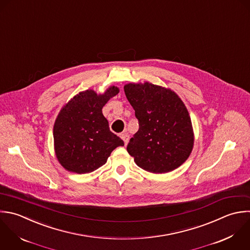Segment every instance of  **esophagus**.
Wrapping results in <instances>:
<instances>
[{
	"mask_svg": "<svg viewBox=\"0 0 250 250\" xmlns=\"http://www.w3.org/2000/svg\"><path fill=\"white\" fill-rule=\"evenodd\" d=\"M121 137H122V139L124 140L125 145H126V144L128 143V140H129V135H128V133H127V132H123V133L121 134Z\"/></svg>",
	"mask_w": 250,
	"mask_h": 250,
	"instance_id": "obj_1",
	"label": "esophagus"
}]
</instances>
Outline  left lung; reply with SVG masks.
<instances>
[{
	"mask_svg": "<svg viewBox=\"0 0 250 250\" xmlns=\"http://www.w3.org/2000/svg\"><path fill=\"white\" fill-rule=\"evenodd\" d=\"M124 88L139 125L126 147L135 164L153 173L180 167L194 145L191 118L182 100L174 91L150 83Z\"/></svg>",
	"mask_w": 250,
	"mask_h": 250,
	"instance_id": "obj_1",
	"label": "left lung"
}]
</instances>
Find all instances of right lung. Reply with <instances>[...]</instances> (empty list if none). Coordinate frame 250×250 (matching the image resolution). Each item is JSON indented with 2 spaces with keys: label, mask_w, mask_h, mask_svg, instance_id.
Returning <instances> with one entry per match:
<instances>
[{
  "label": "right lung",
  "mask_w": 250,
  "mask_h": 250,
  "mask_svg": "<svg viewBox=\"0 0 250 250\" xmlns=\"http://www.w3.org/2000/svg\"><path fill=\"white\" fill-rule=\"evenodd\" d=\"M119 93L116 86L104 94L85 90L74 96L60 111L53 127L56 157L61 166L79 174L88 173L106 164L114 149L124 141L110 130L102 108Z\"/></svg>",
  "instance_id": "1"
}]
</instances>
